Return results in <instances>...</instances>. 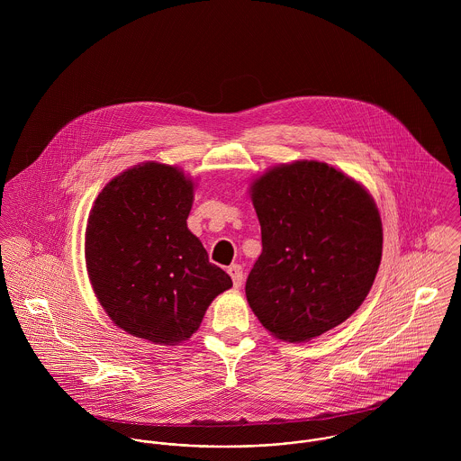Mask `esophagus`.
<instances>
[{
  "label": "esophagus",
  "mask_w": 461,
  "mask_h": 461,
  "mask_svg": "<svg viewBox=\"0 0 461 461\" xmlns=\"http://www.w3.org/2000/svg\"><path fill=\"white\" fill-rule=\"evenodd\" d=\"M227 273L230 275L234 287L240 289V287L243 285V267H241L240 264H230V266L227 267Z\"/></svg>",
  "instance_id": "1"
}]
</instances>
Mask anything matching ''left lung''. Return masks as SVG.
Masks as SVG:
<instances>
[{
    "mask_svg": "<svg viewBox=\"0 0 461 461\" xmlns=\"http://www.w3.org/2000/svg\"><path fill=\"white\" fill-rule=\"evenodd\" d=\"M263 252L245 293L273 337L311 340L366 300L384 249L375 198L353 177L314 159L267 168L250 185Z\"/></svg>",
    "mask_w": 461,
    "mask_h": 461,
    "instance_id": "8db88e82",
    "label": "left lung"
}]
</instances>
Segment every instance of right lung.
Returning <instances> with one entry per match:
<instances>
[{
	"label": "right lung",
	"instance_id": "1",
	"mask_svg": "<svg viewBox=\"0 0 461 461\" xmlns=\"http://www.w3.org/2000/svg\"><path fill=\"white\" fill-rule=\"evenodd\" d=\"M194 195L181 168L147 161L113 177L88 214L92 289L119 329L152 344L188 340L211 302L232 287L188 229Z\"/></svg>",
	"mask_w": 461,
	"mask_h": 461
}]
</instances>
